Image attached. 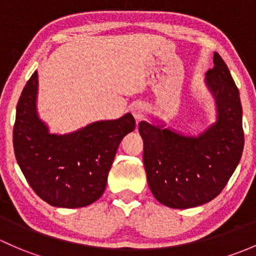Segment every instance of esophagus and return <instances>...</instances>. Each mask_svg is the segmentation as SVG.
<instances>
[{
	"mask_svg": "<svg viewBox=\"0 0 256 256\" xmlns=\"http://www.w3.org/2000/svg\"><path fill=\"white\" fill-rule=\"evenodd\" d=\"M144 110H146V106L142 102H138V104H133V107H132V114L134 116L136 120H140L143 118Z\"/></svg>",
	"mask_w": 256,
	"mask_h": 256,
	"instance_id": "1",
	"label": "esophagus"
}]
</instances>
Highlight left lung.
Here are the masks:
<instances>
[{
    "instance_id": "1",
    "label": "left lung",
    "mask_w": 256,
    "mask_h": 256,
    "mask_svg": "<svg viewBox=\"0 0 256 256\" xmlns=\"http://www.w3.org/2000/svg\"><path fill=\"white\" fill-rule=\"evenodd\" d=\"M213 64L206 85L214 98L217 120L204 133L185 136L158 120L139 123L148 184L166 207L185 210L212 201L240 162L244 132L239 90L218 52Z\"/></svg>"
}]
</instances>
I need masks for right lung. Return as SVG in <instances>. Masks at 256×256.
<instances>
[{"label":"right lung","mask_w":256,"mask_h":256,"mask_svg":"<svg viewBox=\"0 0 256 256\" xmlns=\"http://www.w3.org/2000/svg\"><path fill=\"white\" fill-rule=\"evenodd\" d=\"M38 72L26 84L16 110L13 148L33 191L50 206L78 208L106 190L120 143L136 128L130 113L68 134H52L36 110Z\"/></svg>","instance_id":"obj_1"}]
</instances>
